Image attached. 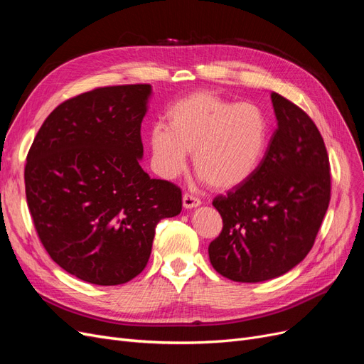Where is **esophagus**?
<instances>
[{
	"instance_id": "esophagus-1",
	"label": "esophagus",
	"mask_w": 364,
	"mask_h": 364,
	"mask_svg": "<svg viewBox=\"0 0 364 364\" xmlns=\"http://www.w3.org/2000/svg\"><path fill=\"white\" fill-rule=\"evenodd\" d=\"M182 202H183V208H186V209L196 208V206H199V205L202 203L199 197H196V196L188 194V193H185V194H183V197H182Z\"/></svg>"
}]
</instances>
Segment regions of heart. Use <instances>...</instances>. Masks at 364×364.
<instances>
[{
    "label": "heart",
    "mask_w": 364,
    "mask_h": 364,
    "mask_svg": "<svg viewBox=\"0 0 364 364\" xmlns=\"http://www.w3.org/2000/svg\"><path fill=\"white\" fill-rule=\"evenodd\" d=\"M167 126L149 132L153 170L162 179H176L186 167L188 151L199 178L217 190L246 183L261 167L270 139V121L255 103H237L209 91L173 103Z\"/></svg>",
    "instance_id": "heart-1"
}]
</instances>
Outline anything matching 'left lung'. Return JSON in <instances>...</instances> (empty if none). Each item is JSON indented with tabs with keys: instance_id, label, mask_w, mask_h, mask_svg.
<instances>
[{
	"instance_id": "8db88e82",
	"label": "left lung",
	"mask_w": 364,
	"mask_h": 364,
	"mask_svg": "<svg viewBox=\"0 0 364 364\" xmlns=\"http://www.w3.org/2000/svg\"><path fill=\"white\" fill-rule=\"evenodd\" d=\"M278 129L252 178L213 200L223 229L208 247L222 277L237 282L278 278L311 250L331 199L321 132L299 106L272 92Z\"/></svg>"
}]
</instances>
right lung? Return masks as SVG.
Listing matches in <instances>:
<instances>
[{"label": "right lung", "instance_id": "right-lung-1", "mask_svg": "<svg viewBox=\"0 0 364 364\" xmlns=\"http://www.w3.org/2000/svg\"><path fill=\"white\" fill-rule=\"evenodd\" d=\"M151 86L95 87L60 103L28 150L26 196L51 259L82 281L124 284L144 270L156 225L182 209L178 185L141 168Z\"/></svg>", "mask_w": 364, "mask_h": 364}]
</instances>
